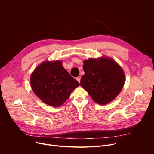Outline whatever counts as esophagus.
I'll list each match as a JSON object with an SVG mask.
<instances>
[{
	"label": "esophagus",
	"instance_id": "obj_1",
	"mask_svg": "<svg viewBox=\"0 0 154 154\" xmlns=\"http://www.w3.org/2000/svg\"><path fill=\"white\" fill-rule=\"evenodd\" d=\"M76 80L80 83V77H77V78H76Z\"/></svg>",
	"mask_w": 154,
	"mask_h": 154
}]
</instances>
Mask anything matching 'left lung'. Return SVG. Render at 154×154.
<instances>
[{
  "label": "left lung",
  "mask_w": 154,
  "mask_h": 154,
  "mask_svg": "<svg viewBox=\"0 0 154 154\" xmlns=\"http://www.w3.org/2000/svg\"><path fill=\"white\" fill-rule=\"evenodd\" d=\"M85 74L80 85L96 103L105 105L113 100L121 91L125 75L112 58H90L83 61Z\"/></svg>",
  "instance_id": "8db88e82"
}]
</instances>
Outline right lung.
Here are the masks:
<instances>
[{"mask_svg": "<svg viewBox=\"0 0 154 154\" xmlns=\"http://www.w3.org/2000/svg\"><path fill=\"white\" fill-rule=\"evenodd\" d=\"M30 84L34 93L43 102L54 107L60 106L79 86L61 61L42 62L33 72Z\"/></svg>", "mask_w": 154, "mask_h": 154, "instance_id": "obj_1", "label": "right lung"}]
</instances>
